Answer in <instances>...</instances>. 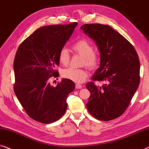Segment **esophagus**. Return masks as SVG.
Instances as JSON below:
<instances>
[{
	"mask_svg": "<svg viewBox=\"0 0 149 149\" xmlns=\"http://www.w3.org/2000/svg\"><path fill=\"white\" fill-rule=\"evenodd\" d=\"M81 88H82V86L79 84H75V88L76 89H81Z\"/></svg>",
	"mask_w": 149,
	"mask_h": 149,
	"instance_id": "1",
	"label": "esophagus"
}]
</instances>
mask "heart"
Instances as JSON below:
<instances>
[{
	"instance_id": "obj_1",
	"label": "heart",
	"mask_w": 149,
	"mask_h": 149,
	"mask_svg": "<svg viewBox=\"0 0 149 149\" xmlns=\"http://www.w3.org/2000/svg\"><path fill=\"white\" fill-rule=\"evenodd\" d=\"M72 49L75 53L83 56V65L87 66L90 69L96 68L99 61V57L97 53L94 51V47L91 42L86 39H81L75 42ZM58 61L63 65H68L70 59V55L68 50L62 48L58 55ZM62 75L65 78L69 79L75 82L81 83L85 80L88 76V72L84 69H76L70 68L63 71Z\"/></svg>"
}]
</instances>
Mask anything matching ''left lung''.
I'll use <instances>...</instances> for the list:
<instances>
[{
  "mask_svg": "<svg viewBox=\"0 0 149 149\" xmlns=\"http://www.w3.org/2000/svg\"><path fill=\"white\" fill-rule=\"evenodd\" d=\"M81 30L95 42L100 56L93 81L86 85L91 92L87 109L98 120L116 119L126 110L139 86L138 54L127 39L107 25L84 24ZM95 81L104 84L98 87Z\"/></svg>",
  "mask_w": 149,
  "mask_h": 149,
  "instance_id": "left-lung-1",
  "label": "left lung"
}]
</instances>
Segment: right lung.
Instances as JSON below:
<instances>
[{"instance_id":"1","label":"right lung","mask_w":149,"mask_h":149,"mask_svg":"<svg viewBox=\"0 0 149 149\" xmlns=\"http://www.w3.org/2000/svg\"><path fill=\"white\" fill-rule=\"evenodd\" d=\"M77 22L43 26L19 47L13 69L14 92L27 114L42 123L56 121L68 108L67 98L75 89L74 81L63 79L53 87L51 77H58V55L70 39Z\"/></svg>"}]
</instances>
